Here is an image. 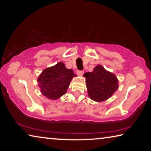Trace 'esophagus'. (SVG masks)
Here are the masks:
<instances>
[{
  "instance_id": "34e87169",
  "label": "esophagus",
  "mask_w": 151,
  "mask_h": 151,
  "mask_svg": "<svg viewBox=\"0 0 151 151\" xmlns=\"http://www.w3.org/2000/svg\"><path fill=\"white\" fill-rule=\"evenodd\" d=\"M76 73H77V74L78 76H82V75H83V73H84V71H79V70H78L77 71H76Z\"/></svg>"
}]
</instances>
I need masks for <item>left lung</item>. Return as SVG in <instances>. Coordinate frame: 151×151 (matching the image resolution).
<instances>
[{
	"instance_id": "obj_1",
	"label": "left lung",
	"mask_w": 151,
	"mask_h": 151,
	"mask_svg": "<svg viewBox=\"0 0 151 151\" xmlns=\"http://www.w3.org/2000/svg\"><path fill=\"white\" fill-rule=\"evenodd\" d=\"M84 76L88 97L95 102L107 100L118 88V80L115 74L100 65H97L92 72H86Z\"/></svg>"
}]
</instances>
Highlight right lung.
Segmentation results:
<instances>
[{
  "label": "right lung",
  "instance_id": "right-lung-1",
  "mask_svg": "<svg viewBox=\"0 0 151 151\" xmlns=\"http://www.w3.org/2000/svg\"><path fill=\"white\" fill-rule=\"evenodd\" d=\"M76 76L62 62L47 68L38 78L41 93L50 100H58L67 93L72 78Z\"/></svg>",
  "mask_w": 151,
  "mask_h": 151
}]
</instances>
